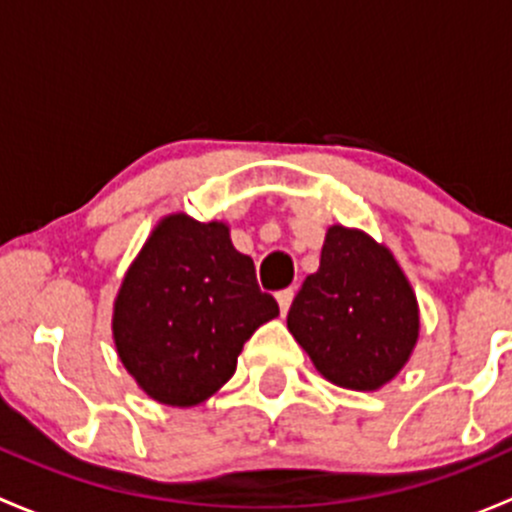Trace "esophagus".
<instances>
[{
  "instance_id": "1",
  "label": "esophagus",
  "mask_w": 512,
  "mask_h": 512,
  "mask_svg": "<svg viewBox=\"0 0 512 512\" xmlns=\"http://www.w3.org/2000/svg\"><path fill=\"white\" fill-rule=\"evenodd\" d=\"M292 297H294V289H292V287H287V289H280V292H277V302H280V309H282V314H287L289 304H292Z\"/></svg>"
}]
</instances>
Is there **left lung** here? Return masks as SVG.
<instances>
[{
	"label": "left lung",
	"instance_id": "1",
	"mask_svg": "<svg viewBox=\"0 0 512 512\" xmlns=\"http://www.w3.org/2000/svg\"><path fill=\"white\" fill-rule=\"evenodd\" d=\"M287 327L324 379L374 391L399 374L418 339L414 289L386 247L334 225L319 270L289 307Z\"/></svg>",
	"mask_w": 512,
	"mask_h": 512
}]
</instances>
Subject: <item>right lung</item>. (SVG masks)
<instances>
[{
    "instance_id": "right-lung-1",
    "label": "right lung",
    "mask_w": 512,
    "mask_h": 512,
    "mask_svg": "<svg viewBox=\"0 0 512 512\" xmlns=\"http://www.w3.org/2000/svg\"><path fill=\"white\" fill-rule=\"evenodd\" d=\"M280 314L255 262L223 223L170 215L128 270L113 307V339L151 399L195 406L235 374L242 344Z\"/></svg>"
}]
</instances>
